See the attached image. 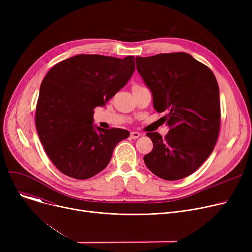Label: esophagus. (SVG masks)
<instances>
[{
  "mask_svg": "<svg viewBox=\"0 0 252 252\" xmlns=\"http://www.w3.org/2000/svg\"><path fill=\"white\" fill-rule=\"evenodd\" d=\"M141 136L140 133H138V131H130V138L131 139H137Z\"/></svg>",
  "mask_w": 252,
  "mask_h": 252,
  "instance_id": "34e87169",
  "label": "esophagus"
}]
</instances>
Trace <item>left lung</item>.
Masks as SVG:
<instances>
[{
  "label": "left lung",
  "mask_w": 252,
  "mask_h": 252,
  "mask_svg": "<svg viewBox=\"0 0 252 252\" xmlns=\"http://www.w3.org/2000/svg\"><path fill=\"white\" fill-rule=\"evenodd\" d=\"M137 70L150 89L153 107L168 133H147L153 149L144 162L154 175L176 181L192 175L214 151L220 125V90L206 65L188 53L136 57Z\"/></svg>",
  "instance_id": "8db88e82"
}]
</instances>
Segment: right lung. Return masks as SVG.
Segmentation results:
<instances>
[{"instance_id": "1", "label": "right lung", "mask_w": 252, "mask_h": 252, "mask_svg": "<svg viewBox=\"0 0 252 252\" xmlns=\"http://www.w3.org/2000/svg\"><path fill=\"white\" fill-rule=\"evenodd\" d=\"M135 71V57L81 54L49 70L39 88L35 126L44 149L62 174L86 180L108 165L124 128L93 125L94 109L105 106Z\"/></svg>"}]
</instances>
